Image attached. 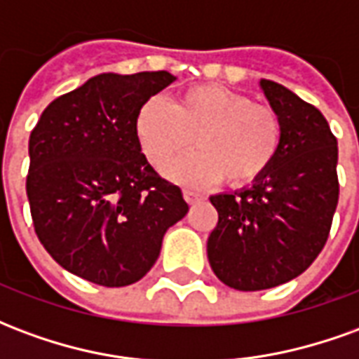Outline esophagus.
<instances>
[{"instance_id":"1","label":"esophagus","mask_w":359,"mask_h":359,"mask_svg":"<svg viewBox=\"0 0 359 359\" xmlns=\"http://www.w3.org/2000/svg\"><path fill=\"white\" fill-rule=\"evenodd\" d=\"M184 200H187L190 205L196 203L198 200H202V194H198V192H192V190H184Z\"/></svg>"}]
</instances>
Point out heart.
Returning <instances> with one entry per match:
<instances>
[{"label":"heart","mask_w":359,"mask_h":359,"mask_svg":"<svg viewBox=\"0 0 359 359\" xmlns=\"http://www.w3.org/2000/svg\"><path fill=\"white\" fill-rule=\"evenodd\" d=\"M134 134L142 154L159 171L194 140L198 151L167 171L169 179L192 188L223 179L231 187L252 184L269 171L283 144L275 111L215 84L184 90L171 105L159 97L148 100L136 115Z\"/></svg>","instance_id":"1"}]
</instances>
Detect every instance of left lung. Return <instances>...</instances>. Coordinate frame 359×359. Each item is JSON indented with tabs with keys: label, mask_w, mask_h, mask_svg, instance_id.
<instances>
[{
	"label": "left lung",
	"mask_w": 359,
	"mask_h": 359,
	"mask_svg": "<svg viewBox=\"0 0 359 359\" xmlns=\"http://www.w3.org/2000/svg\"><path fill=\"white\" fill-rule=\"evenodd\" d=\"M259 88L283 125L269 171L250 188L211 196L219 213L208 259L221 283L252 292L302 275L323 250L339 203V148L327 118L277 82Z\"/></svg>",
	"instance_id": "1"
}]
</instances>
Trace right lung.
Wrapping results in <instances>:
<instances>
[{
    "label": "right lung",
    "mask_w": 359,
    "mask_h": 359,
    "mask_svg": "<svg viewBox=\"0 0 359 359\" xmlns=\"http://www.w3.org/2000/svg\"><path fill=\"white\" fill-rule=\"evenodd\" d=\"M175 81L167 71L97 74L53 100L30 134L36 234L63 269L94 285L140 280L167 229L188 213L180 188L154 171L134 134L142 105Z\"/></svg>",
    "instance_id": "right-lung-1"
}]
</instances>
